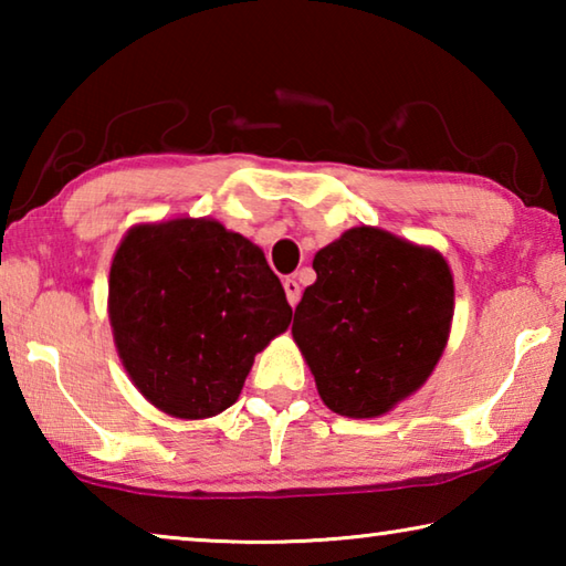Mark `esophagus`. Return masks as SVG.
<instances>
[{"label":"esophagus","instance_id":"1","mask_svg":"<svg viewBox=\"0 0 566 566\" xmlns=\"http://www.w3.org/2000/svg\"><path fill=\"white\" fill-rule=\"evenodd\" d=\"M284 292H286V302H290L292 306H296V302H300V296H302V286H300V282L294 280V276H290V280H284Z\"/></svg>","mask_w":566,"mask_h":566}]
</instances>
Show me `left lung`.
<instances>
[{
    "instance_id": "8db88e82",
    "label": "left lung",
    "mask_w": 566,
    "mask_h": 566,
    "mask_svg": "<svg viewBox=\"0 0 566 566\" xmlns=\"http://www.w3.org/2000/svg\"><path fill=\"white\" fill-rule=\"evenodd\" d=\"M317 282L292 334L319 397L354 419L379 417L424 385L454 314L444 256L375 227H354L314 256Z\"/></svg>"
}]
</instances>
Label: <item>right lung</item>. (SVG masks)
Masks as SVG:
<instances>
[{
  "mask_svg": "<svg viewBox=\"0 0 566 566\" xmlns=\"http://www.w3.org/2000/svg\"><path fill=\"white\" fill-rule=\"evenodd\" d=\"M109 322L142 395L171 417L205 419L234 405L254 354L290 327L292 306L260 247L187 217L122 239Z\"/></svg>",
  "mask_w": 566,
  "mask_h": 566,
  "instance_id": "add662e5",
  "label": "right lung"
}]
</instances>
